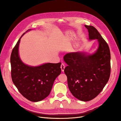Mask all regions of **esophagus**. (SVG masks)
Returning <instances> with one entry per match:
<instances>
[{
  "instance_id": "obj_1",
  "label": "esophagus",
  "mask_w": 121,
  "mask_h": 121,
  "mask_svg": "<svg viewBox=\"0 0 121 121\" xmlns=\"http://www.w3.org/2000/svg\"><path fill=\"white\" fill-rule=\"evenodd\" d=\"M61 70L63 72L64 71V69H65V65L64 63H62L61 64Z\"/></svg>"
}]
</instances>
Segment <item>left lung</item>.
<instances>
[{
	"instance_id": "8db88e82",
	"label": "left lung",
	"mask_w": 121,
	"mask_h": 121,
	"mask_svg": "<svg viewBox=\"0 0 121 121\" xmlns=\"http://www.w3.org/2000/svg\"><path fill=\"white\" fill-rule=\"evenodd\" d=\"M89 40L97 39L99 47L92 55L76 52L66 54L64 60L68 65L64 72L68 88L77 99L84 101L96 97L108 82L111 74L109 47L98 30L92 26L85 25Z\"/></svg>"
}]
</instances>
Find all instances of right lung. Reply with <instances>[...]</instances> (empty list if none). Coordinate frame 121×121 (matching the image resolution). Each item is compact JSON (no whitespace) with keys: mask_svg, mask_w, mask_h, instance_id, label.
Here are the masks:
<instances>
[{"mask_svg":"<svg viewBox=\"0 0 121 121\" xmlns=\"http://www.w3.org/2000/svg\"><path fill=\"white\" fill-rule=\"evenodd\" d=\"M24 33L12 51L11 78L17 89L24 97L31 101L37 102L49 95L56 78L61 72V63H46L38 66L24 64L19 55V43Z\"/></svg>","mask_w":121,"mask_h":121,"instance_id":"1","label":"right lung"}]
</instances>
